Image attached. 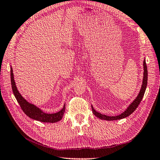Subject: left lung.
Listing matches in <instances>:
<instances>
[{"label": "left lung", "mask_w": 160, "mask_h": 160, "mask_svg": "<svg viewBox=\"0 0 160 160\" xmlns=\"http://www.w3.org/2000/svg\"><path fill=\"white\" fill-rule=\"evenodd\" d=\"M143 82H142V85H141V90L139 91V92L138 94V96L136 97V98L132 102L129 106L127 107L126 110L122 112L121 114L117 116H107L105 115H102V114L100 113L97 112L94 108L93 106L91 105L92 107V110L93 112V114L98 118H99L100 119L102 120H106V121H115V120H118V119H121V118H124L127 117L129 116L131 114L133 113L135 109L138 108L139 106V104H140L141 100H142L146 87H147V84H148V68H147V65H146V62H145V59H144L143 60Z\"/></svg>", "instance_id": "8db88e82"}]
</instances>
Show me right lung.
<instances>
[{
	"mask_svg": "<svg viewBox=\"0 0 160 160\" xmlns=\"http://www.w3.org/2000/svg\"><path fill=\"white\" fill-rule=\"evenodd\" d=\"M11 86L12 89V92L17 100L18 103L19 104L22 111L25 114L34 120L41 121L43 122H57L60 121L64 114L66 105L64 104L63 108L60 111L56 113H47L43 111L42 109L35 106V104L30 103L29 102L22 97V96L20 94L19 90H17L16 84L14 79V74H13V70L12 66H11Z\"/></svg>",
	"mask_w": 160,
	"mask_h": 160,
	"instance_id": "add662e5",
	"label": "right lung"
}]
</instances>
